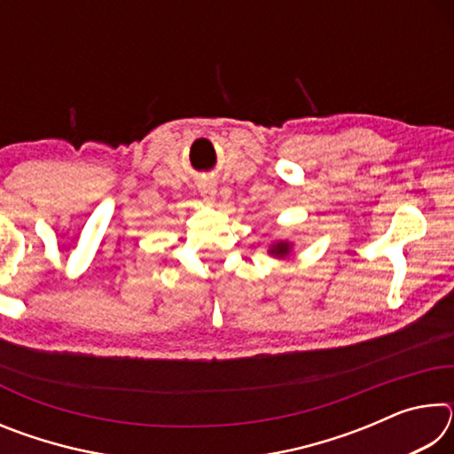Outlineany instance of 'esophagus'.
<instances>
[{
	"mask_svg": "<svg viewBox=\"0 0 454 454\" xmlns=\"http://www.w3.org/2000/svg\"><path fill=\"white\" fill-rule=\"evenodd\" d=\"M200 196H202L204 202L212 204L216 200V184L212 180H202L200 182Z\"/></svg>",
	"mask_w": 454,
	"mask_h": 454,
	"instance_id": "1",
	"label": "esophagus"
}]
</instances>
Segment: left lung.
I'll return each mask as SVG.
<instances>
[{
    "label": "left lung",
    "instance_id": "left-lung-1",
    "mask_svg": "<svg viewBox=\"0 0 454 454\" xmlns=\"http://www.w3.org/2000/svg\"><path fill=\"white\" fill-rule=\"evenodd\" d=\"M292 248H294V244L290 240H274L270 246H268V254L274 256V258H288Z\"/></svg>",
    "mask_w": 454,
    "mask_h": 454
}]
</instances>
